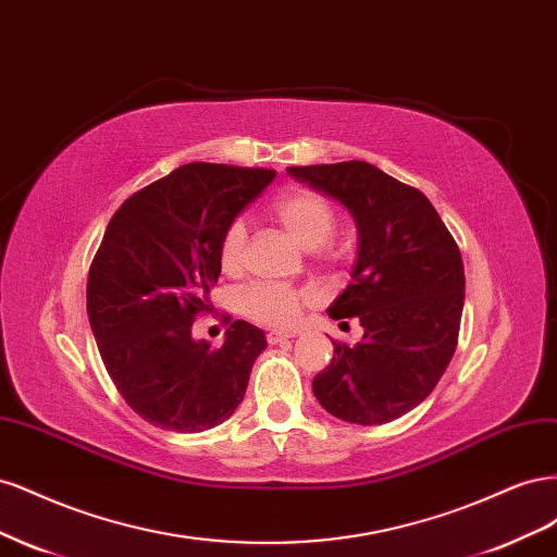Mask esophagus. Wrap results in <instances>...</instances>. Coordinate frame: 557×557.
<instances>
[{"mask_svg":"<svg viewBox=\"0 0 557 557\" xmlns=\"http://www.w3.org/2000/svg\"><path fill=\"white\" fill-rule=\"evenodd\" d=\"M293 336H295V332H269L267 334V342H269V346H276L281 342L293 339Z\"/></svg>","mask_w":557,"mask_h":557,"instance_id":"obj_1","label":"esophagus"}]
</instances>
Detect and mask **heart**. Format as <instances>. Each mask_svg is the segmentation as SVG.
Segmentation results:
<instances>
[{
  "instance_id": "heart-1",
  "label": "heart",
  "mask_w": 557,
  "mask_h": 557,
  "mask_svg": "<svg viewBox=\"0 0 557 557\" xmlns=\"http://www.w3.org/2000/svg\"><path fill=\"white\" fill-rule=\"evenodd\" d=\"M269 211L274 213L276 221L283 225V230L307 250L323 246L334 232L336 218L330 201L309 188H290L278 193ZM246 246V227L242 221H234L221 239V267L225 272H234L242 264ZM301 301H305V293L285 288V285L276 283H252L242 293V311L258 320L264 325L274 327H288L293 325L299 311Z\"/></svg>"
}]
</instances>
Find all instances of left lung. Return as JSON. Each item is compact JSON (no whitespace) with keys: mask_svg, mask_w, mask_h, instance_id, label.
<instances>
[{"mask_svg":"<svg viewBox=\"0 0 557 557\" xmlns=\"http://www.w3.org/2000/svg\"><path fill=\"white\" fill-rule=\"evenodd\" d=\"M288 174L339 201L358 227L350 283L327 313L360 318L364 334L356 346L334 344L313 395L346 423H391L434 391L458 346L460 248L423 193L374 164L288 166Z\"/></svg>","mask_w":557,"mask_h":557,"instance_id":"left-lung-1","label":"left lung"}]
</instances>
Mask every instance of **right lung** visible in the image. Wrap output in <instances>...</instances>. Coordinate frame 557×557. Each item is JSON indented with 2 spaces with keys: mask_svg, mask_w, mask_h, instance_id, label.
<instances>
[{
  "mask_svg": "<svg viewBox=\"0 0 557 557\" xmlns=\"http://www.w3.org/2000/svg\"><path fill=\"white\" fill-rule=\"evenodd\" d=\"M272 170L190 162L123 201L88 274V318L117 393L148 423L205 432L239 407L264 332L234 320L221 348L193 339L221 276V239Z\"/></svg>",
  "mask_w": 557,
  "mask_h": 557,
  "instance_id": "obj_1",
  "label": "right lung"
}]
</instances>
